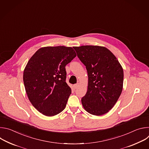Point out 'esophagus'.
<instances>
[{
	"label": "esophagus",
	"mask_w": 149,
	"mask_h": 149,
	"mask_svg": "<svg viewBox=\"0 0 149 149\" xmlns=\"http://www.w3.org/2000/svg\"><path fill=\"white\" fill-rule=\"evenodd\" d=\"M79 83H77V84H75L74 85V87L75 89H76V88H77L79 87Z\"/></svg>",
	"instance_id": "1"
}]
</instances>
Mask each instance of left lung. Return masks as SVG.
Instances as JSON below:
<instances>
[{"label": "left lung", "mask_w": 149, "mask_h": 149, "mask_svg": "<svg viewBox=\"0 0 149 149\" xmlns=\"http://www.w3.org/2000/svg\"><path fill=\"white\" fill-rule=\"evenodd\" d=\"M86 67L88 89L81 99L84 109L94 116L108 113L117 102L123 86V69L115 55L104 47H74Z\"/></svg>", "instance_id": "8db88e82"}]
</instances>
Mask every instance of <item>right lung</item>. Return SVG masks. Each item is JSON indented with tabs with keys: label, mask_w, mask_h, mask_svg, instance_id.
I'll return each mask as SVG.
<instances>
[{
	"label": "right lung",
	"mask_w": 149,
	"mask_h": 149,
	"mask_svg": "<svg viewBox=\"0 0 149 149\" xmlns=\"http://www.w3.org/2000/svg\"><path fill=\"white\" fill-rule=\"evenodd\" d=\"M77 54L71 47H46L30 58L24 71L28 97L42 114L52 117L66 107L71 89L65 82V66Z\"/></svg>",
	"instance_id": "obj_1"
}]
</instances>
